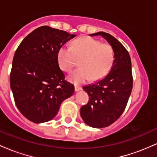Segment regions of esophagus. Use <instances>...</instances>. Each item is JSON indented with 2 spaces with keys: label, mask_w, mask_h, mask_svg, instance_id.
Listing matches in <instances>:
<instances>
[{
  "label": "esophagus",
  "mask_w": 157,
  "mask_h": 157,
  "mask_svg": "<svg viewBox=\"0 0 157 157\" xmlns=\"http://www.w3.org/2000/svg\"><path fill=\"white\" fill-rule=\"evenodd\" d=\"M81 89H82V88L80 87V86H75V91H80V90H81Z\"/></svg>",
  "instance_id": "34e87169"
}]
</instances>
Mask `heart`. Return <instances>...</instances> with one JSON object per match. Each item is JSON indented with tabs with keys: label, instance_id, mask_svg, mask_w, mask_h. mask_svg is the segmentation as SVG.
<instances>
[{
	"label": "heart",
	"instance_id": "b5f03b06",
	"mask_svg": "<svg viewBox=\"0 0 157 157\" xmlns=\"http://www.w3.org/2000/svg\"><path fill=\"white\" fill-rule=\"evenodd\" d=\"M80 59V68L68 76V80L75 84L103 78L112 66L114 52L111 45L89 37L75 40L71 47L63 46L59 48L57 60L63 71L70 72Z\"/></svg>",
	"mask_w": 157,
	"mask_h": 157
}]
</instances>
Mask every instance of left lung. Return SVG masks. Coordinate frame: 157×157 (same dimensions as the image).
<instances>
[{
	"label": "left lung",
	"mask_w": 157,
	"mask_h": 157,
	"mask_svg": "<svg viewBox=\"0 0 157 157\" xmlns=\"http://www.w3.org/2000/svg\"><path fill=\"white\" fill-rule=\"evenodd\" d=\"M90 35H101L114 52L110 72L96 83L82 88L89 99L81 107V117L88 125L102 128L113 123L125 111L133 88L131 60L128 52L112 35L104 32Z\"/></svg>",
	"instance_id": "8db88e82"
}]
</instances>
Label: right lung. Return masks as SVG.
Segmentation results:
<instances>
[{
	"label": "right lung",
	"instance_id": "1",
	"mask_svg": "<svg viewBox=\"0 0 157 157\" xmlns=\"http://www.w3.org/2000/svg\"><path fill=\"white\" fill-rule=\"evenodd\" d=\"M75 36L43 26L29 34L16 50L10 87L16 106L30 121L41 123L52 120L61 103L73 94L75 86L65 80L57 52Z\"/></svg>",
	"mask_w": 157,
	"mask_h": 157
}]
</instances>
